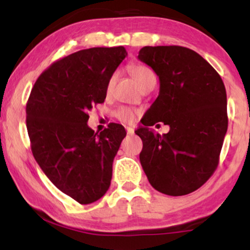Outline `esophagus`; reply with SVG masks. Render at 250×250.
<instances>
[{
    "label": "esophagus",
    "mask_w": 250,
    "mask_h": 250,
    "mask_svg": "<svg viewBox=\"0 0 250 250\" xmlns=\"http://www.w3.org/2000/svg\"><path fill=\"white\" fill-rule=\"evenodd\" d=\"M125 130H127L128 135H134V133H135L134 128H131V127H125Z\"/></svg>",
    "instance_id": "34e87169"
}]
</instances>
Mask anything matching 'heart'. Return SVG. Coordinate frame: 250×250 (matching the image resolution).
Segmentation results:
<instances>
[{"mask_svg":"<svg viewBox=\"0 0 250 250\" xmlns=\"http://www.w3.org/2000/svg\"><path fill=\"white\" fill-rule=\"evenodd\" d=\"M130 73L133 77L135 79V81L139 83V85L141 87V89L145 87L146 84L149 81L155 79L154 73L149 69L148 67L142 64H135L130 68ZM116 75L113 74L110 77H109L107 85H105V93L110 94L111 89H113L114 82H115ZM114 115L119 121H121L123 123H133L135 121V117H136V111L133 110V109L128 108V107H120L119 109H116Z\"/></svg>","mask_w":250,"mask_h":250,"instance_id":"obj_1","label":"heart"}]
</instances>
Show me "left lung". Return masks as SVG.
<instances>
[{"instance_id":"8db88e82","label":"left lung","mask_w":250,"mask_h":250,"mask_svg":"<svg viewBox=\"0 0 250 250\" xmlns=\"http://www.w3.org/2000/svg\"><path fill=\"white\" fill-rule=\"evenodd\" d=\"M139 60L160 80V93L135 133L143 142L140 162L160 193L181 196L214 174L228 128L222 79L196 51L180 45L143 47ZM169 125L160 135L150 127Z\"/></svg>"}]
</instances>
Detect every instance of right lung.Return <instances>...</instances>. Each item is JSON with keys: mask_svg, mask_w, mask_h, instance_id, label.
I'll return each mask as SVG.
<instances>
[{"mask_svg": "<svg viewBox=\"0 0 250 250\" xmlns=\"http://www.w3.org/2000/svg\"><path fill=\"white\" fill-rule=\"evenodd\" d=\"M127 56L123 47L90 48L63 57L36 80L27 102L31 151L43 173L81 205L107 193L113 161L125 136L110 123L100 134L88 127V111L107 96L109 77Z\"/></svg>", "mask_w": 250, "mask_h": 250, "instance_id": "add662e5", "label": "right lung"}]
</instances>
